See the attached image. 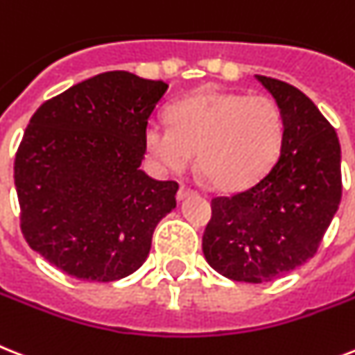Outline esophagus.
I'll return each mask as SVG.
<instances>
[{"instance_id": "34e87169", "label": "esophagus", "mask_w": 355, "mask_h": 355, "mask_svg": "<svg viewBox=\"0 0 355 355\" xmlns=\"http://www.w3.org/2000/svg\"><path fill=\"white\" fill-rule=\"evenodd\" d=\"M195 189H191V187H187V186H180V189H178L177 193V198L178 200H184V198H187L189 195H195Z\"/></svg>"}]
</instances>
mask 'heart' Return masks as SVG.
<instances>
[{"label":"heart","mask_w":355,"mask_h":355,"mask_svg":"<svg viewBox=\"0 0 355 355\" xmlns=\"http://www.w3.org/2000/svg\"><path fill=\"white\" fill-rule=\"evenodd\" d=\"M169 122L148 123L144 142L164 171H184L197 153L198 168L215 187L235 191L264 177L284 142V116L266 94L202 89L169 107Z\"/></svg>","instance_id":"b5f03b06"}]
</instances>
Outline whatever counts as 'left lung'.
Masks as SVG:
<instances>
[{"label":"left lung","instance_id":"obj_1","mask_svg":"<svg viewBox=\"0 0 355 355\" xmlns=\"http://www.w3.org/2000/svg\"><path fill=\"white\" fill-rule=\"evenodd\" d=\"M284 116L277 162L257 182L211 200L202 237L207 264L224 277L266 282L315 255L341 202V146L315 103L297 87L255 76Z\"/></svg>","mask_w":355,"mask_h":355}]
</instances>
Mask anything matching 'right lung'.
<instances>
[{
  "label": "right lung",
  "mask_w": 355,
  "mask_h": 355,
  "mask_svg": "<svg viewBox=\"0 0 355 355\" xmlns=\"http://www.w3.org/2000/svg\"><path fill=\"white\" fill-rule=\"evenodd\" d=\"M168 83L109 71L40 105L14 160L21 233L43 259L82 281L137 272L178 184L140 169L144 132Z\"/></svg>",
  "instance_id": "obj_1"
}]
</instances>
